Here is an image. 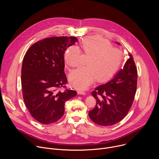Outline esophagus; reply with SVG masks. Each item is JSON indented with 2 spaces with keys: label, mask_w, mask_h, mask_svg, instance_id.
<instances>
[{
  "label": "esophagus",
  "mask_w": 159,
  "mask_h": 159,
  "mask_svg": "<svg viewBox=\"0 0 159 159\" xmlns=\"http://www.w3.org/2000/svg\"><path fill=\"white\" fill-rule=\"evenodd\" d=\"M77 94H80V95H85L86 94V93L84 91H82V90H78Z\"/></svg>",
  "instance_id": "obj_1"
}]
</instances>
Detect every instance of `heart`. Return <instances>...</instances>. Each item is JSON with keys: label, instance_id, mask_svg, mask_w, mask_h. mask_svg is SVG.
Instances as JSON below:
<instances>
[{"label": "heart", "instance_id": "heart-1", "mask_svg": "<svg viewBox=\"0 0 159 159\" xmlns=\"http://www.w3.org/2000/svg\"><path fill=\"white\" fill-rule=\"evenodd\" d=\"M80 46L84 56L89 58L86 66L79 68L69 75L72 87L85 89L96 79L104 82L117 72L121 63L122 53L118 49L112 48L108 41L98 36L87 37L81 41ZM83 54L76 46L68 49L65 57L67 69L71 70L80 66L84 60Z\"/></svg>", "mask_w": 159, "mask_h": 159}]
</instances>
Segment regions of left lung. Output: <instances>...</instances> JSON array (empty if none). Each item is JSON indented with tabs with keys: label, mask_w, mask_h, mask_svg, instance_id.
<instances>
[{
	"label": "left lung",
	"mask_w": 159,
	"mask_h": 159,
	"mask_svg": "<svg viewBox=\"0 0 159 159\" xmlns=\"http://www.w3.org/2000/svg\"><path fill=\"white\" fill-rule=\"evenodd\" d=\"M119 44V43H118ZM122 69L109 82L95 88V107L89 116L96 124L108 126L121 121L129 111L137 87V69L132 55Z\"/></svg>",
	"instance_id": "left-lung-1"
}]
</instances>
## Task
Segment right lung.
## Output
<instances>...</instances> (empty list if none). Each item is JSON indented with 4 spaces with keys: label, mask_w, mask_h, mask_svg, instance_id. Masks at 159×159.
<instances>
[{
    "label": "right lung",
    "mask_w": 159,
    "mask_h": 159,
    "mask_svg": "<svg viewBox=\"0 0 159 159\" xmlns=\"http://www.w3.org/2000/svg\"><path fill=\"white\" fill-rule=\"evenodd\" d=\"M77 41L75 37L54 36L39 41L26 52L21 69L25 104L38 122L48 125L63 115L65 102L75 97V90L65 88L64 53Z\"/></svg>",
    "instance_id": "obj_1"
}]
</instances>
